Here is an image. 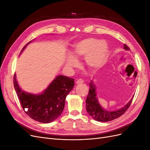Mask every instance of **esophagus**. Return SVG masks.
I'll list each match as a JSON object with an SVG mask.
<instances>
[{
  "label": "esophagus",
  "instance_id": "obj_1",
  "mask_svg": "<svg viewBox=\"0 0 150 150\" xmlns=\"http://www.w3.org/2000/svg\"><path fill=\"white\" fill-rule=\"evenodd\" d=\"M84 81L81 79H78L76 80V84H81V83H83Z\"/></svg>",
  "mask_w": 150,
  "mask_h": 150
}]
</instances>
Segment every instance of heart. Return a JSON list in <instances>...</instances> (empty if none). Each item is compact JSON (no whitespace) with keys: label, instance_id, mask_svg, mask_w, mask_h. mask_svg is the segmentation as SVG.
<instances>
[{"label":"heart","instance_id":"obj_1","mask_svg":"<svg viewBox=\"0 0 150 150\" xmlns=\"http://www.w3.org/2000/svg\"><path fill=\"white\" fill-rule=\"evenodd\" d=\"M108 53V44L93 38L86 39L76 43L72 51L76 57L85 56L86 64L93 69H98L104 64ZM74 56L69 55L67 58V65L71 68L78 66V61Z\"/></svg>","mask_w":150,"mask_h":150}]
</instances>
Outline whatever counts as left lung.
I'll list each match as a JSON object with an SVG mask.
<instances>
[{"instance_id": "obj_1", "label": "left lung", "mask_w": 150, "mask_h": 150, "mask_svg": "<svg viewBox=\"0 0 150 150\" xmlns=\"http://www.w3.org/2000/svg\"><path fill=\"white\" fill-rule=\"evenodd\" d=\"M124 48L126 50H129V47L124 44ZM90 89L89 90L88 95L86 100V107L89 115L93 118L98 121L107 122L120 117L127 111L131 105L133 98L126 105L119 110L115 111H107L103 108L98 101L96 97V86H94L93 81H91L89 83Z\"/></svg>"}]
</instances>
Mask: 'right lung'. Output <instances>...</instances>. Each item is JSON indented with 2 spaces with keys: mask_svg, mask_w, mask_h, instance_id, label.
Returning a JSON list of instances; mask_svg holds the SVG:
<instances>
[{
  "mask_svg": "<svg viewBox=\"0 0 150 150\" xmlns=\"http://www.w3.org/2000/svg\"><path fill=\"white\" fill-rule=\"evenodd\" d=\"M30 42L25 45L21 52ZM13 86L21 106L26 114L35 121L49 123L61 115L64 108L66 96L73 88L74 81L73 78L58 76L43 93L35 95L22 91L14 74Z\"/></svg>",
  "mask_w": 150,
  "mask_h": 150,
  "instance_id": "right-lung-1",
  "label": "right lung"
}]
</instances>
